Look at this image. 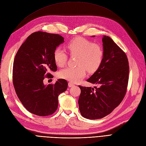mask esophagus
<instances>
[{
	"label": "esophagus",
	"mask_w": 146,
	"mask_h": 146,
	"mask_svg": "<svg viewBox=\"0 0 146 146\" xmlns=\"http://www.w3.org/2000/svg\"><path fill=\"white\" fill-rule=\"evenodd\" d=\"M68 86H69V87H72V86H74V84H73L72 82H69Z\"/></svg>",
	"instance_id": "34e87169"
}]
</instances>
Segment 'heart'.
I'll return each mask as SVG.
<instances>
[{"label":"heart","instance_id":"1","mask_svg":"<svg viewBox=\"0 0 146 146\" xmlns=\"http://www.w3.org/2000/svg\"><path fill=\"white\" fill-rule=\"evenodd\" d=\"M70 55H77L76 68L67 67L59 72V76L72 83H76L85 77L86 69L94 72L98 69L104 58V50L100 45L92 43L82 37H77L70 40L66 45ZM54 59L56 64L63 67L68 60L66 53L60 47L54 52Z\"/></svg>","mask_w":146,"mask_h":146}]
</instances>
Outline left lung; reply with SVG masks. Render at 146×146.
<instances>
[{"label":"left lung","instance_id":"8db88e82","mask_svg":"<svg viewBox=\"0 0 146 146\" xmlns=\"http://www.w3.org/2000/svg\"><path fill=\"white\" fill-rule=\"evenodd\" d=\"M102 42V62L86 80L99 86L94 89L79 86V110L83 117L89 119H100L111 113L124 98L129 81V61L125 52L109 36H104Z\"/></svg>","mask_w":146,"mask_h":146}]
</instances>
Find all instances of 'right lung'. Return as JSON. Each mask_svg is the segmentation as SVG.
<instances>
[{"label":"right lung","instance_id":"obj_1","mask_svg":"<svg viewBox=\"0 0 146 146\" xmlns=\"http://www.w3.org/2000/svg\"><path fill=\"white\" fill-rule=\"evenodd\" d=\"M63 42L64 38L60 35L39 31L28 36L15 56L13 83L16 93L24 107L37 116L54 114L59 94L67 90L64 79L47 85L43 83L46 77H53L51 72L56 71L54 52Z\"/></svg>","mask_w":146,"mask_h":146}]
</instances>
